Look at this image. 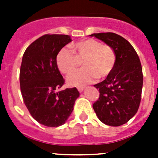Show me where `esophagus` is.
<instances>
[{"instance_id":"34e87169","label":"esophagus","mask_w":158,"mask_h":158,"mask_svg":"<svg viewBox=\"0 0 158 158\" xmlns=\"http://www.w3.org/2000/svg\"><path fill=\"white\" fill-rule=\"evenodd\" d=\"M84 89H85V88H84V87H78V88H77L78 91L80 92V93H82V92H83Z\"/></svg>"}]
</instances>
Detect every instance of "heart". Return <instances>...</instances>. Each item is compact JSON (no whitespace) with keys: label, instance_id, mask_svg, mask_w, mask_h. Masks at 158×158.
Masks as SVG:
<instances>
[{"label":"heart","instance_id":"heart-1","mask_svg":"<svg viewBox=\"0 0 158 158\" xmlns=\"http://www.w3.org/2000/svg\"><path fill=\"white\" fill-rule=\"evenodd\" d=\"M70 50L62 48L56 56V64L60 72L69 73L77 65L78 59H83V68L68 76L67 84L70 86L85 85L109 74L115 66L116 56L111 46L103 44L93 39H87L70 46Z\"/></svg>","mask_w":158,"mask_h":158}]
</instances>
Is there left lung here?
<instances>
[{
  "instance_id": "1",
  "label": "left lung",
  "mask_w": 158,
  "mask_h": 158,
  "mask_svg": "<svg viewBox=\"0 0 158 158\" xmlns=\"http://www.w3.org/2000/svg\"><path fill=\"white\" fill-rule=\"evenodd\" d=\"M111 46L116 61L105 80L95 85L99 100L93 107L102 123L111 127L126 123L138 111L142 96L143 75L136 51L122 36L112 32L90 35Z\"/></svg>"
}]
</instances>
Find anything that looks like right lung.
Listing matches in <instances>:
<instances>
[{
  "instance_id": "obj_1",
  "label": "right lung",
  "mask_w": 158,
  "mask_h": 158,
  "mask_svg": "<svg viewBox=\"0 0 158 158\" xmlns=\"http://www.w3.org/2000/svg\"><path fill=\"white\" fill-rule=\"evenodd\" d=\"M72 41L67 35H44L26 49L19 71L20 90L31 116L57 127L71 115L80 93L76 88L57 92L64 85L56 64L58 51Z\"/></svg>"
}]
</instances>
